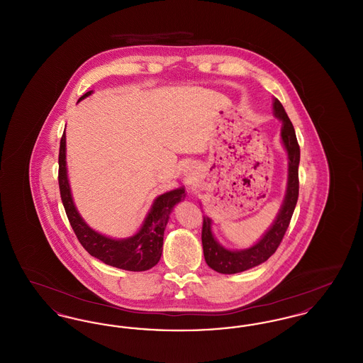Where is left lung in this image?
Listing matches in <instances>:
<instances>
[{
	"instance_id": "obj_1",
	"label": "left lung",
	"mask_w": 363,
	"mask_h": 363,
	"mask_svg": "<svg viewBox=\"0 0 363 363\" xmlns=\"http://www.w3.org/2000/svg\"><path fill=\"white\" fill-rule=\"evenodd\" d=\"M274 114L277 118L283 122L280 136L289 156V178H287V189H286L283 204L279 209L275 222L261 237V240L253 246L243 250H228L223 247L213 237L212 227H211L212 220L204 216L203 231H201L204 259L207 261L208 267L219 274H225V275L238 274L246 269H250L253 267H257L261 262L267 261L277 252L290 225L294 209L298 201V193H299L298 166H299L301 151L295 136L293 123L290 121L283 104H280L277 99L274 101Z\"/></svg>"
}]
</instances>
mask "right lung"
Wrapping results in <instances>:
<instances>
[{
    "mask_svg": "<svg viewBox=\"0 0 363 363\" xmlns=\"http://www.w3.org/2000/svg\"><path fill=\"white\" fill-rule=\"evenodd\" d=\"M92 91H88L79 101L89 96ZM58 184L61 200L65 208L70 225L83 247L92 256L104 264L125 269V271H147L159 262L163 250L164 228L169 222L170 213L181 200L185 199V188L166 191L157 196L150 209L141 228L133 237L125 240H113L102 235L86 225L74 207L70 193L68 172H67V140L65 133L60 143L58 155Z\"/></svg>",
    "mask_w": 363,
    "mask_h": 363,
    "instance_id": "obj_1",
    "label": "right lung"
}]
</instances>
